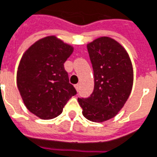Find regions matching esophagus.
Wrapping results in <instances>:
<instances>
[{
    "label": "esophagus",
    "mask_w": 157,
    "mask_h": 157,
    "mask_svg": "<svg viewBox=\"0 0 157 157\" xmlns=\"http://www.w3.org/2000/svg\"><path fill=\"white\" fill-rule=\"evenodd\" d=\"M74 86H75V89H76L77 91H78V90H79V85L78 84V85H75Z\"/></svg>",
    "instance_id": "esophagus-1"
}]
</instances>
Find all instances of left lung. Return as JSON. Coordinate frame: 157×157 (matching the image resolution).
Masks as SVG:
<instances>
[{"label": "left lung", "mask_w": 157, "mask_h": 157, "mask_svg": "<svg viewBox=\"0 0 157 157\" xmlns=\"http://www.w3.org/2000/svg\"><path fill=\"white\" fill-rule=\"evenodd\" d=\"M94 72V90L88 98H78L82 113L93 122L114 117L125 105L133 84V68L121 44L101 36L87 44Z\"/></svg>", "instance_id": "1"}]
</instances>
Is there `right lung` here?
Listing matches in <instances>:
<instances>
[{"mask_svg":"<svg viewBox=\"0 0 157 157\" xmlns=\"http://www.w3.org/2000/svg\"><path fill=\"white\" fill-rule=\"evenodd\" d=\"M72 52V46L48 36L32 44L19 61L18 89L27 109L40 119L57 117L76 95L64 68Z\"/></svg>","mask_w":157,"mask_h":157,"instance_id":"right-lung-1","label":"right lung"}]
</instances>
